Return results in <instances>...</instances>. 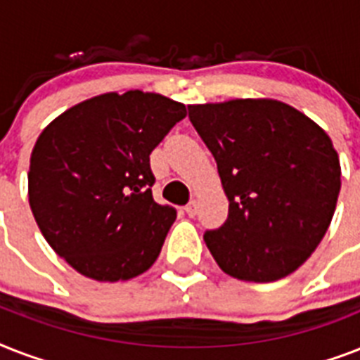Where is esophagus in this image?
<instances>
[{
	"mask_svg": "<svg viewBox=\"0 0 360 360\" xmlns=\"http://www.w3.org/2000/svg\"><path fill=\"white\" fill-rule=\"evenodd\" d=\"M185 211H186V214H188V217H196V213H198V202L196 200H191V202H188V205H186L185 207Z\"/></svg>",
	"mask_w": 360,
	"mask_h": 360,
	"instance_id": "1",
	"label": "esophagus"
}]
</instances>
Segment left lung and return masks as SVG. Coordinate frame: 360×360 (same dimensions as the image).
Listing matches in <instances>:
<instances>
[{
	"mask_svg": "<svg viewBox=\"0 0 360 360\" xmlns=\"http://www.w3.org/2000/svg\"><path fill=\"white\" fill-rule=\"evenodd\" d=\"M188 117L230 202L228 220L203 236L214 262L246 282L297 271L329 230L340 194V160L327 132L273 98L192 104Z\"/></svg>",
	"mask_w": 360,
	"mask_h": 360,
	"instance_id": "left-lung-1",
	"label": "left lung"
}]
</instances>
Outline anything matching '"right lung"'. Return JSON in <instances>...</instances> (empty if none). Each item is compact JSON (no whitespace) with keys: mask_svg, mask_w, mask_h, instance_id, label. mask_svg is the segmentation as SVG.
<instances>
[{"mask_svg":"<svg viewBox=\"0 0 360 360\" xmlns=\"http://www.w3.org/2000/svg\"><path fill=\"white\" fill-rule=\"evenodd\" d=\"M185 115V104L158 93H104L63 112L37 138L31 213L78 273L117 282L157 262L177 213L153 200L149 155Z\"/></svg>","mask_w":360,"mask_h":360,"instance_id":"right-lung-1","label":"right lung"}]
</instances>
